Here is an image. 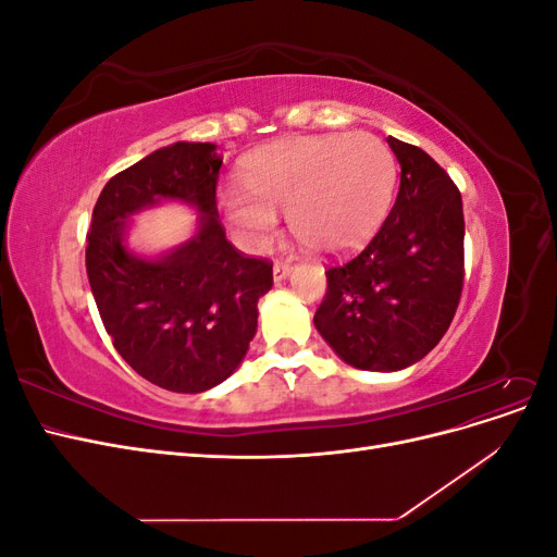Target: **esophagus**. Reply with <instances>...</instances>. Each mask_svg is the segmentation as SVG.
<instances>
[{
    "label": "esophagus",
    "mask_w": 557,
    "mask_h": 557,
    "mask_svg": "<svg viewBox=\"0 0 557 557\" xmlns=\"http://www.w3.org/2000/svg\"><path fill=\"white\" fill-rule=\"evenodd\" d=\"M290 272H293V267L288 264V262H276L274 264V281L278 283V281H285L290 276Z\"/></svg>",
    "instance_id": "obj_1"
}]
</instances>
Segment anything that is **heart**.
<instances>
[{
    "mask_svg": "<svg viewBox=\"0 0 557 557\" xmlns=\"http://www.w3.org/2000/svg\"><path fill=\"white\" fill-rule=\"evenodd\" d=\"M221 207L244 244L262 248L288 213L293 237L320 256L362 248L393 207L397 162L376 134H327L262 148Z\"/></svg>",
    "mask_w": 557,
    "mask_h": 557,
    "instance_id": "1",
    "label": "heart"
}]
</instances>
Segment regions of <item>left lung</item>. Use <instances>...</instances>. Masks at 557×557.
<instances>
[{"label": "left lung", "mask_w": 557, "mask_h": 557, "mask_svg": "<svg viewBox=\"0 0 557 557\" xmlns=\"http://www.w3.org/2000/svg\"><path fill=\"white\" fill-rule=\"evenodd\" d=\"M401 166L395 207L360 256L330 267L313 315L346 364L399 372L442 342L465 278L462 197L425 150L387 137Z\"/></svg>", "instance_id": "left-lung-1"}]
</instances>
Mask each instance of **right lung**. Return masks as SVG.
<instances>
[{
	"label": "right lung",
	"instance_id": "right-lung-1",
	"mask_svg": "<svg viewBox=\"0 0 557 557\" xmlns=\"http://www.w3.org/2000/svg\"><path fill=\"white\" fill-rule=\"evenodd\" d=\"M215 144L176 141L115 174L99 195L86 269L102 323L123 360L164 391L197 395L237 372L258 330L272 264L244 258L218 221ZM162 200L198 211L188 242L156 259L126 244L131 218Z\"/></svg>",
	"mask_w": 557,
	"mask_h": 557
}]
</instances>
